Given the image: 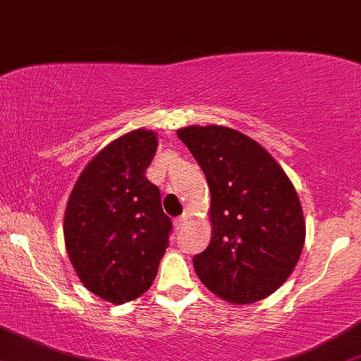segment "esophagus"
Listing matches in <instances>:
<instances>
[{
    "mask_svg": "<svg viewBox=\"0 0 361 361\" xmlns=\"http://www.w3.org/2000/svg\"><path fill=\"white\" fill-rule=\"evenodd\" d=\"M188 221H191V214H189V212H184V214H182L180 217L177 219V221H176V226H177V229H180L182 226H184L185 222H188Z\"/></svg>",
    "mask_w": 361,
    "mask_h": 361,
    "instance_id": "1",
    "label": "esophagus"
}]
</instances>
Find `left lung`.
I'll return each instance as SVG.
<instances>
[{
  "label": "left lung",
  "instance_id": "left-lung-1",
  "mask_svg": "<svg viewBox=\"0 0 361 361\" xmlns=\"http://www.w3.org/2000/svg\"><path fill=\"white\" fill-rule=\"evenodd\" d=\"M177 137L205 173L212 240L192 259L202 283L233 304H252L290 276L306 240L292 180L252 137L222 125L184 126Z\"/></svg>",
  "mask_w": 361,
  "mask_h": 361
}]
</instances>
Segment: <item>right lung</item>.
<instances>
[{
    "label": "right lung",
    "mask_w": 361,
    "mask_h": 361,
    "mask_svg": "<svg viewBox=\"0 0 361 361\" xmlns=\"http://www.w3.org/2000/svg\"><path fill=\"white\" fill-rule=\"evenodd\" d=\"M156 147L153 130L114 139L88 161L66 205L69 261L81 283L111 304L142 295L169 247L172 221L146 177Z\"/></svg>",
    "instance_id": "1"
}]
</instances>
